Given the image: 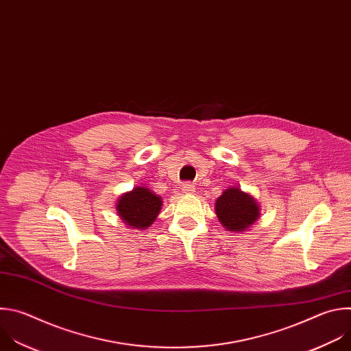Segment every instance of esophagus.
<instances>
[{
	"label": "esophagus",
	"mask_w": 351,
	"mask_h": 351,
	"mask_svg": "<svg viewBox=\"0 0 351 351\" xmlns=\"http://www.w3.org/2000/svg\"><path fill=\"white\" fill-rule=\"evenodd\" d=\"M182 192H184L185 195H191V193L195 192V186H193L191 182H185V184L182 185Z\"/></svg>",
	"instance_id": "esophagus-1"
}]
</instances>
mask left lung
Listing matches in <instances>:
<instances>
[{"label":"left lung","mask_w":351,"mask_h":351,"mask_svg":"<svg viewBox=\"0 0 351 351\" xmlns=\"http://www.w3.org/2000/svg\"><path fill=\"white\" fill-rule=\"evenodd\" d=\"M215 208L220 224L235 234L246 231L260 217L258 202L241 186L227 188L217 197Z\"/></svg>","instance_id":"obj_1"}]
</instances>
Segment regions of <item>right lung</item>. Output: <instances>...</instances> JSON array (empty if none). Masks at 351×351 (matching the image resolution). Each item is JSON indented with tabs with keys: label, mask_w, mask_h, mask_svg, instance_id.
<instances>
[{
	"label": "right lung",
	"mask_w": 351,
	"mask_h": 351,
	"mask_svg": "<svg viewBox=\"0 0 351 351\" xmlns=\"http://www.w3.org/2000/svg\"><path fill=\"white\" fill-rule=\"evenodd\" d=\"M163 200L147 186H135L123 193L116 202L120 220L134 230H147L160 213Z\"/></svg>",
	"instance_id": "1"
}]
</instances>
